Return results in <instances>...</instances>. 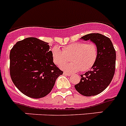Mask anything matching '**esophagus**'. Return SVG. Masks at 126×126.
<instances>
[{
	"instance_id": "34e87169",
	"label": "esophagus",
	"mask_w": 126,
	"mask_h": 126,
	"mask_svg": "<svg viewBox=\"0 0 126 126\" xmlns=\"http://www.w3.org/2000/svg\"><path fill=\"white\" fill-rule=\"evenodd\" d=\"M63 74L65 76H71V74H69V73H67V72H64V73H63Z\"/></svg>"
}]
</instances>
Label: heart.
Returning <instances> with one entry per match:
<instances>
[{"label":"heart","instance_id":"b5f03b06","mask_svg":"<svg viewBox=\"0 0 126 126\" xmlns=\"http://www.w3.org/2000/svg\"><path fill=\"white\" fill-rule=\"evenodd\" d=\"M54 64L61 65V69L69 73L86 71L92 68L98 58V48L93 43L74 42L64 47L61 50L58 46L51 50ZM70 56L71 62L64 64Z\"/></svg>","mask_w":126,"mask_h":126}]
</instances>
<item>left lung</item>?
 <instances>
[{
    "label": "left lung",
    "instance_id": "8db88e82",
    "mask_svg": "<svg viewBox=\"0 0 126 126\" xmlns=\"http://www.w3.org/2000/svg\"><path fill=\"white\" fill-rule=\"evenodd\" d=\"M81 39L94 43L98 48V58L91 70L81 76L80 82L74 87L82 95L94 96L105 90L113 79L115 50L110 38L100 33H90Z\"/></svg>",
    "mask_w": 126,
    "mask_h": 126
}]
</instances>
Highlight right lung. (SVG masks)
I'll return each instance as SVG.
<instances>
[{
    "label": "right lung",
    "mask_w": 126,
    "mask_h": 126,
    "mask_svg": "<svg viewBox=\"0 0 126 126\" xmlns=\"http://www.w3.org/2000/svg\"><path fill=\"white\" fill-rule=\"evenodd\" d=\"M48 43L29 37L16 43L10 52V74L20 92L40 98L52 91L63 72L54 64Z\"/></svg>",
    "instance_id": "add662e5"
}]
</instances>
